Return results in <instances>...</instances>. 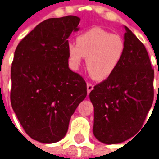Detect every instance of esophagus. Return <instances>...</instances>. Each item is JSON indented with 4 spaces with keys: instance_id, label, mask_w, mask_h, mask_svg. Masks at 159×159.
Here are the masks:
<instances>
[{
    "instance_id": "34e87169",
    "label": "esophagus",
    "mask_w": 159,
    "mask_h": 159,
    "mask_svg": "<svg viewBox=\"0 0 159 159\" xmlns=\"http://www.w3.org/2000/svg\"><path fill=\"white\" fill-rule=\"evenodd\" d=\"M93 89V85H92V84H90V83H87V93H89L92 91Z\"/></svg>"
}]
</instances>
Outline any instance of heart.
Masks as SVG:
<instances>
[{
    "label": "heart",
    "instance_id": "obj_1",
    "mask_svg": "<svg viewBox=\"0 0 159 159\" xmlns=\"http://www.w3.org/2000/svg\"><path fill=\"white\" fill-rule=\"evenodd\" d=\"M77 43H67L69 66L76 71L85 57L90 74L97 80H104L116 72L124 54V42L118 35L101 28H93L77 37Z\"/></svg>",
    "mask_w": 159,
    "mask_h": 159
}]
</instances>
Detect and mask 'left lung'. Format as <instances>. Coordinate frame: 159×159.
Returning a JSON list of instances; mask_svg holds the SVG:
<instances>
[{"instance_id": "obj_1", "label": "left lung", "mask_w": 159, "mask_h": 159, "mask_svg": "<svg viewBox=\"0 0 159 159\" xmlns=\"http://www.w3.org/2000/svg\"><path fill=\"white\" fill-rule=\"evenodd\" d=\"M124 54L116 72L89 93L94 107V137L116 144L143 127L154 98V70L143 43L124 26Z\"/></svg>"}]
</instances>
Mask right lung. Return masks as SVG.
I'll return each instance as SVG.
<instances>
[{"label": "right lung", "mask_w": 159, "mask_h": 159, "mask_svg": "<svg viewBox=\"0 0 159 159\" xmlns=\"http://www.w3.org/2000/svg\"><path fill=\"white\" fill-rule=\"evenodd\" d=\"M75 16L50 18L28 34L16 49L10 101L23 129L43 143L66 136L71 116L87 96L84 79L70 70L67 43L79 30Z\"/></svg>", "instance_id": "obj_1"}]
</instances>
